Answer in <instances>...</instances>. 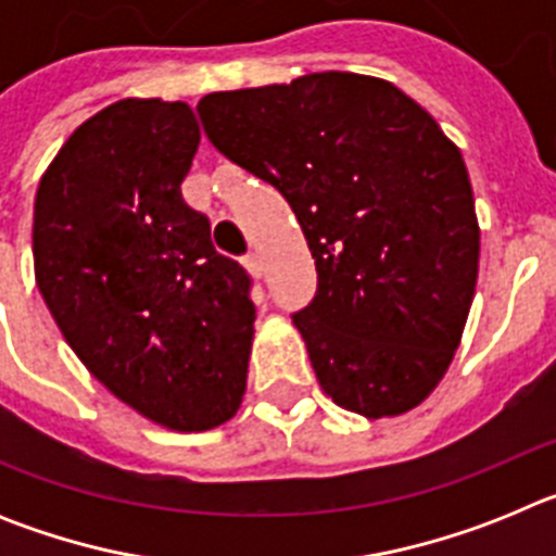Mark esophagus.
I'll use <instances>...</instances> for the list:
<instances>
[{
  "label": "esophagus",
  "instance_id": "34e87169",
  "mask_svg": "<svg viewBox=\"0 0 556 556\" xmlns=\"http://www.w3.org/2000/svg\"><path fill=\"white\" fill-rule=\"evenodd\" d=\"M244 267H248L253 275H262V273H264V258H262V253H255V250H253V253L244 255Z\"/></svg>",
  "mask_w": 556,
  "mask_h": 556
}]
</instances>
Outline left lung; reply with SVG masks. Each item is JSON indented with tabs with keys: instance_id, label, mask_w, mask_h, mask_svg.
<instances>
[{
	"instance_id": "8db88e82",
	"label": "left lung",
	"mask_w": 556,
	"mask_h": 556,
	"mask_svg": "<svg viewBox=\"0 0 556 556\" xmlns=\"http://www.w3.org/2000/svg\"><path fill=\"white\" fill-rule=\"evenodd\" d=\"M225 159L281 191L317 267L292 314L323 392L365 417L409 412L445 376L479 275L462 152L401 88L351 72L214 91Z\"/></svg>"
}]
</instances>
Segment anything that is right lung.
Instances as JSON below:
<instances>
[{
    "label": "right lung",
    "instance_id": "obj_1",
    "mask_svg": "<svg viewBox=\"0 0 556 556\" xmlns=\"http://www.w3.org/2000/svg\"><path fill=\"white\" fill-rule=\"evenodd\" d=\"M198 144L186 102H113L61 147L33 217L36 281L68 348L175 431L233 417L255 320L248 269L180 194Z\"/></svg>",
    "mask_w": 556,
    "mask_h": 556
}]
</instances>
